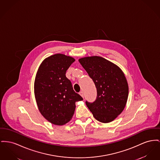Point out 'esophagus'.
Wrapping results in <instances>:
<instances>
[{
  "label": "esophagus",
  "mask_w": 160,
  "mask_h": 160,
  "mask_svg": "<svg viewBox=\"0 0 160 160\" xmlns=\"http://www.w3.org/2000/svg\"><path fill=\"white\" fill-rule=\"evenodd\" d=\"M79 94H80L83 98H84V93H83V91H80V92H79Z\"/></svg>",
  "instance_id": "34e87169"
}]
</instances>
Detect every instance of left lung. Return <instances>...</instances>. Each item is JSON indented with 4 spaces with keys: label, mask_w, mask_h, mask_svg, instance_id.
Instances as JSON below:
<instances>
[{
    "label": "left lung",
    "mask_w": 160,
    "mask_h": 160,
    "mask_svg": "<svg viewBox=\"0 0 160 160\" xmlns=\"http://www.w3.org/2000/svg\"><path fill=\"white\" fill-rule=\"evenodd\" d=\"M97 89V97L86 104L100 122H109L122 112L127 102L129 88L122 71L103 57H88L79 59Z\"/></svg>",
    "instance_id": "8db88e82"
}]
</instances>
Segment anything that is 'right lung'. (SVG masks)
<instances>
[{
	"label": "right lung",
	"instance_id": "obj_1",
	"mask_svg": "<svg viewBox=\"0 0 160 160\" xmlns=\"http://www.w3.org/2000/svg\"><path fill=\"white\" fill-rule=\"evenodd\" d=\"M75 59L57 54L47 58L38 69L34 94L42 115L49 122L63 125L72 118L75 102L83 98L73 89L66 71Z\"/></svg>",
	"mask_w": 160,
	"mask_h": 160
}]
</instances>
